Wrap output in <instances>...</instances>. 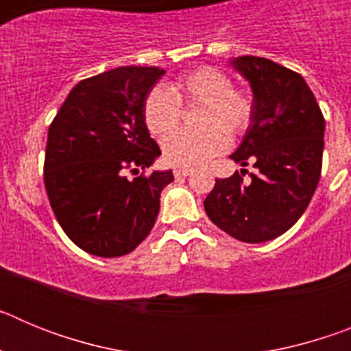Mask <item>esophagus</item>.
I'll use <instances>...</instances> for the list:
<instances>
[{"label":"esophagus","instance_id":"34e87169","mask_svg":"<svg viewBox=\"0 0 351 351\" xmlns=\"http://www.w3.org/2000/svg\"><path fill=\"white\" fill-rule=\"evenodd\" d=\"M191 172H193V170L184 169V167H178V169H173V176H176V178H188Z\"/></svg>","mask_w":351,"mask_h":351}]
</instances>
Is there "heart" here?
<instances>
[{
  "mask_svg": "<svg viewBox=\"0 0 351 351\" xmlns=\"http://www.w3.org/2000/svg\"><path fill=\"white\" fill-rule=\"evenodd\" d=\"M182 104H202L197 124L200 132H174L163 141V158L173 167L193 169L218 156L228 137H241L255 117V96L234 88V80L214 66H200L170 82L169 89L154 88L142 107L144 123L156 137H163L178 124Z\"/></svg>",
  "mask_w": 351,
  "mask_h": 351,
  "instance_id": "b5f03b06",
  "label": "heart"
}]
</instances>
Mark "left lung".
I'll return each mask as SVG.
<instances>
[{
    "mask_svg": "<svg viewBox=\"0 0 351 351\" xmlns=\"http://www.w3.org/2000/svg\"><path fill=\"white\" fill-rule=\"evenodd\" d=\"M232 64L253 89L255 117L230 158L243 167L251 161L258 172L250 182L239 172L216 179L204 207L232 237L265 243L295 225L311 202L322 173L325 119L297 71L256 56Z\"/></svg>",
    "mask_w": 351,
    "mask_h": 351,
    "instance_id": "1",
    "label": "left lung"
}]
</instances>
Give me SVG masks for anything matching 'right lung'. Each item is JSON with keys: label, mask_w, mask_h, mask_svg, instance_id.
Segmentation results:
<instances>
[{"label": "right lung", "mask_w": 351, "mask_h": 351, "mask_svg": "<svg viewBox=\"0 0 351 351\" xmlns=\"http://www.w3.org/2000/svg\"><path fill=\"white\" fill-rule=\"evenodd\" d=\"M165 73L119 66L77 84L49 126L43 181L64 234L91 255H128L153 230L172 170L138 176L161 154L144 100ZM137 178L128 179V173Z\"/></svg>", "instance_id": "right-lung-1"}]
</instances>
